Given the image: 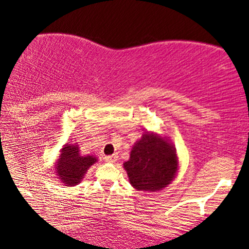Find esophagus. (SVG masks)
<instances>
[{
	"label": "esophagus",
	"mask_w": 249,
	"mask_h": 249,
	"mask_svg": "<svg viewBox=\"0 0 249 249\" xmlns=\"http://www.w3.org/2000/svg\"><path fill=\"white\" fill-rule=\"evenodd\" d=\"M104 160L107 162H110V163H113V162H115L118 160V154H112V155H107V156H105L104 158Z\"/></svg>",
	"instance_id": "esophagus-1"
}]
</instances>
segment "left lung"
I'll list each match as a JSON object with an SVG mask.
<instances>
[{
  "label": "left lung",
  "instance_id": "left-lung-1",
  "mask_svg": "<svg viewBox=\"0 0 249 249\" xmlns=\"http://www.w3.org/2000/svg\"><path fill=\"white\" fill-rule=\"evenodd\" d=\"M124 168L135 189L159 192L170 185L178 171L176 148L166 138L145 131L135 142Z\"/></svg>",
  "mask_w": 249,
  "mask_h": 249
}]
</instances>
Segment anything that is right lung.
Masks as SVG:
<instances>
[{
    "instance_id": "obj_1",
    "label": "right lung",
    "mask_w": 249,
    "mask_h": 249,
    "mask_svg": "<svg viewBox=\"0 0 249 249\" xmlns=\"http://www.w3.org/2000/svg\"><path fill=\"white\" fill-rule=\"evenodd\" d=\"M96 161L97 159L93 155H81L77 144H66L55 164L56 176L66 186L78 185Z\"/></svg>"
}]
</instances>
